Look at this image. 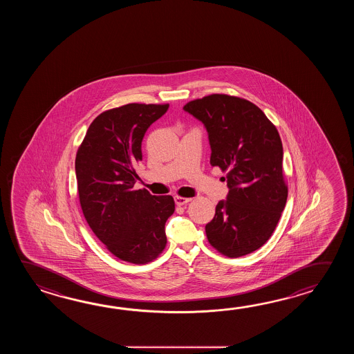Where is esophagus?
Listing matches in <instances>:
<instances>
[{
	"mask_svg": "<svg viewBox=\"0 0 354 354\" xmlns=\"http://www.w3.org/2000/svg\"><path fill=\"white\" fill-rule=\"evenodd\" d=\"M189 201H191V198H188V197H180V196H176L174 197V203H176V205H178V206L187 205Z\"/></svg>",
	"mask_w": 354,
	"mask_h": 354,
	"instance_id": "esophagus-1",
	"label": "esophagus"
}]
</instances>
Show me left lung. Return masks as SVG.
<instances>
[{"label":"left lung","mask_w":354,"mask_h":354,"mask_svg":"<svg viewBox=\"0 0 354 354\" xmlns=\"http://www.w3.org/2000/svg\"><path fill=\"white\" fill-rule=\"evenodd\" d=\"M209 136L210 165L226 172L229 192L205 226L209 243L230 258L245 256L271 238L285 209L283 148L263 111L244 98L210 95L183 106Z\"/></svg>","instance_id":"obj_1"}]
</instances>
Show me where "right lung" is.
I'll use <instances>...</instances> for the list:
<instances>
[{
    "mask_svg": "<svg viewBox=\"0 0 354 354\" xmlns=\"http://www.w3.org/2000/svg\"><path fill=\"white\" fill-rule=\"evenodd\" d=\"M169 105H128L107 110L92 121L75 156V177L83 215L113 256L134 264L156 259L167 244L172 196L134 189V167L144 134Z\"/></svg>",
    "mask_w": 354,
    "mask_h": 354,
    "instance_id": "obj_1",
    "label": "right lung"
}]
</instances>
